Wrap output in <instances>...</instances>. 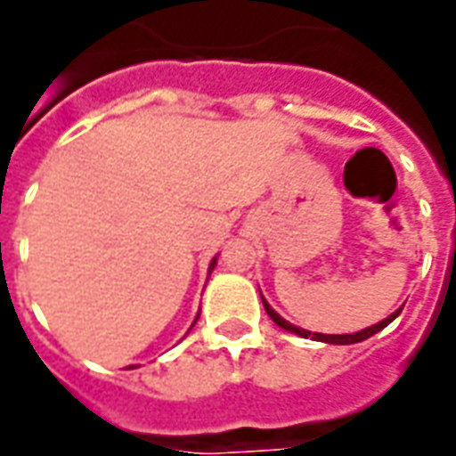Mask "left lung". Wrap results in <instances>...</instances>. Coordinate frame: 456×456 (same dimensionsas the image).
<instances>
[{
  "label": "left lung",
  "instance_id": "8db88e82",
  "mask_svg": "<svg viewBox=\"0 0 456 456\" xmlns=\"http://www.w3.org/2000/svg\"><path fill=\"white\" fill-rule=\"evenodd\" d=\"M263 305H265L267 315H270V318H273V321L277 322L280 328L287 330V332H294V335L305 337V339L311 337V339H318V342H328V344H356V342H363V339H368V337H373L375 332H380L382 328H387V325H390V322L395 321V318H397L399 313H402V308H399V311L392 313L390 318H385V321H380V322H378V325H370V328L361 330V332H354V335H321V332H308V330L297 328V325H291L289 321H284L280 313L273 311V305L267 304L265 298H263Z\"/></svg>",
  "mask_w": 456,
  "mask_h": 456
}]
</instances>
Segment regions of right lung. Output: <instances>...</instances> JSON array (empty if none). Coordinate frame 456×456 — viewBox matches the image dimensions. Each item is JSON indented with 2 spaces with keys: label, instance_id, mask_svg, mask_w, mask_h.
<instances>
[{
  "label": "right lung",
  "instance_id": "add662e5",
  "mask_svg": "<svg viewBox=\"0 0 456 456\" xmlns=\"http://www.w3.org/2000/svg\"><path fill=\"white\" fill-rule=\"evenodd\" d=\"M215 265H217V258H213V263H210V273H213ZM196 321H198V318H196Z\"/></svg>",
  "mask_w": 456,
  "mask_h": 456
}]
</instances>
